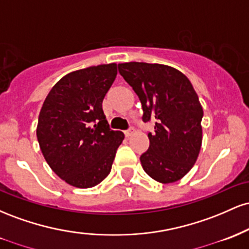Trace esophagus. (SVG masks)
<instances>
[{
	"mask_svg": "<svg viewBox=\"0 0 249 249\" xmlns=\"http://www.w3.org/2000/svg\"><path fill=\"white\" fill-rule=\"evenodd\" d=\"M133 132H134V128H133L132 126H131V127H128L127 130L125 131V136H126V137H130L131 134H132Z\"/></svg>",
	"mask_w": 249,
	"mask_h": 249,
	"instance_id": "1",
	"label": "esophagus"
}]
</instances>
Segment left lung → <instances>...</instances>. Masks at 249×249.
Instances as JSON below:
<instances>
[{
    "mask_svg": "<svg viewBox=\"0 0 249 249\" xmlns=\"http://www.w3.org/2000/svg\"><path fill=\"white\" fill-rule=\"evenodd\" d=\"M118 71L139 97L142 122H154L150 146L141 156L142 168L162 184L181 179L196 164L202 142L204 111L192 84L168 65L128 62L118 64Z\"/></svg>",
    "mask_w": 249,
    "mask_h": 249,
    "instance_id": "obj_1",
    "label": "left lung"
}]
</instances>
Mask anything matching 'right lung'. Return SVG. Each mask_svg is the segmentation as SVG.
<instances>
[{"label":"right lung","instance_id":"1","mask_svg":"<svg viewBox=\"0 0 249 249\" xmlns=\"http://www.w3.org/2000/svg\"><path fill=\"white\" fill-rule=\"evenodd\" d=\"M116 76L115 63L73 71L43 103L37 141L51 170L71 186L93 187L107 178L124 139L108 126L102 107Z\"/></svg>","mask_w":249,"mask_h":249}]
</instances>
